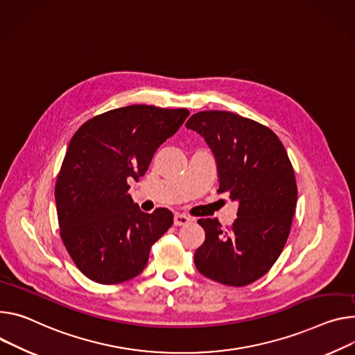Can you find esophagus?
<instances>
[{
  "label": "esophagus",
  "instance_id": "esophagus-1",
  "mask_svg": "<svg viewBox=\"0 0 355 355\" xmlns=\"http://www.w3.org/2000/svg\"><path fill=\"white\" fill-rule=\"evenodd\" d=\"M192 219L184 214H175L174 215V225L175 227H182V225H188Z\"/></svg>",
  "mask_w": 355,
  "mask_h": 355
}]
</instances>
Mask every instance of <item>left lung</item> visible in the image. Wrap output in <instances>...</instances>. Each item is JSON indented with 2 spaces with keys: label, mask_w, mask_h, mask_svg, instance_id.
Here are the masks:
<instances>
[{
  "label": "left lung",
  "mask_w": 355,
  "mask_h": 355,
  "mask_svg": "<svg viewBox=\"0 0 355 355\" xmlns=\"http://www.w3.org/2000/svg\"><path fill=\"white\" fill-rule=\"evenodd\" d=\"M187 128L201 135L218 167L219 189L239 202L228 228L198 219L205 241L194 262L201 275L227 286H246L266 275L280 256L297 204L293 166L269 127L239 114L205 110Z\"/></svg>",
  "instance_id": "left-lung-1"
}]
</instances>
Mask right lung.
<instances>
[{
    "instance_id": "add662e5",
    "label": "right lung",
    "mask_w": 355,
    "mask_h": 355,
    "mask_svg": "<svg viewBox=\"0 0 355 355\" xmlns=\"http://www.w3.org/2000/svg\"><path fill=\"white\" fill-rule=\"evenodd\" d=\"M187 109L147 105L98 114L73 135L55 185L60 238L90 280L116 284L136 277L151 246L173 225V212L140 211L128 181L146 174L157 148L188 117Z\"/></svg>"
}]
</instances>
